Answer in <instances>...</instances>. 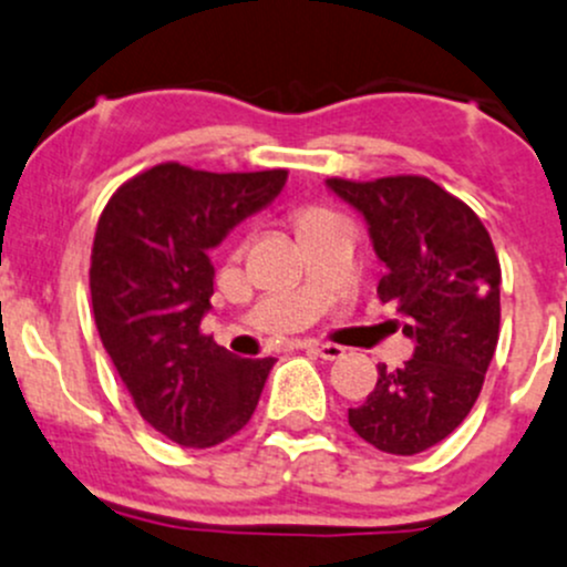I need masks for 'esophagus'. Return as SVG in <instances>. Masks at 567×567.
Listing matches in <instances>:
<instances>
[{
  "mask_svg": "<svg viewBox=\"0 0 567 567\" xmlns=\"http://www.w3.org/2000/svg\"><path fill=\"white\" fill-rule=\"evenodd\" d=\"M303 348H307L309 353L320 355V359H326V361H337V359H342V353H344V350L339 348V344H320V342H307V344H303Z\"/></svg>",
  "mask_w": 567,
  "mask_h": 567,
  "instance_id": "34e87169",
  "label": "esophagus"
}]
</instances>
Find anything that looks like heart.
I'll return each mask as SVG.
<instances>
[{"label": "heart", "instance_id": "b5f03b06", "mask_svg": "<svg viewBox=\"0 0 567 567\" xmlns=\"http://www.w3.org/2000/svg\"><path fill=\"white\" fill-rule=\"evenodd\" d=\"M326 208H318V206H303V208H299V212L293 214V225L296 228H299V234H303V230L309 228V225L312 223H318L320 217H326Z\"/></svg>", "mask_w": 567, "mask_h": 567}]
</instances>
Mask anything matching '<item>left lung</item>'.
<instances>
[{
    "mask_svg": "<svg viewBox=\"0 0 567 567\" xmlns=\"http://www.w3.org/2000/svg\"><path fill=\"white\" fill-rule=\"evenodd\" d=\"M363 214L385 264L380 299L404 315L413 359L378 367L348 424L378 451L413 456L449 437L484 389L499 339V260L478 214L426 176L329 178Z\"/></svg>",
    "mask_w": 567,
    "mask_h": 567,
    "instance_id": "left-lung-1",
    "label": "left lung"
}]
</instances>
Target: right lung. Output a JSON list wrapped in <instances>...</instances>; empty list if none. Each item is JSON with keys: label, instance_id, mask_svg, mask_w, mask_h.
<instances>
[{"label": "right lung", "instance_id": "add662e5", "mask_svg": "<svg viewBox=\"0 0 567 567\" xmlns=\"http://www.w3.org/2000/svg\"><path fill=\"white\" fill-rule=\"evenodd\" d=\"M288 171L208 174L159 163L127 178L100 214L89 290L94 323L135 408L184 449L247 426L274 359H236L200 331L217 247L264 208Z\"/></svg>", "mask_w": 567, "mask_h": 567}]
</instances>
